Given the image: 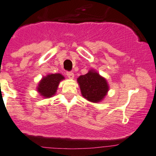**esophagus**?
<instances>
[{
  "label": "esophagus",
  "mask_w": 156,
  "mask_h": 156,
  "mask_svg": "<svg viewBox=\"0 0 156 156\" xmlns=\"http://www.w3.org/2000/svg\"><path fill=\"white\" fill-rule=\"evenodd\" d=\"M67 76L69 78L73 79V78H74V73H73V72H67Z\"/></svg>",
  "instance_id": "esophagus-1"
}]
</instances>
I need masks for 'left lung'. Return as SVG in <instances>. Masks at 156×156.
Wrapping results in <instances>:
<instances>
[{
  "label": "left lung",
  "mask_w": 156,
  "mask_h": 156,
  "mask_svg": "<svg viewBox=\"0 0 156 156\" xmlns=\"http://www.w3.org/2000/svg\"><path fill=\"white\" fill-rule=\"evenodd\" d=\"M78 83L83 98L93 103H98L103 100L108 91V83L105 78L93 70L79 76Z\"/></svg>",
  "instance_id": "obj_1"
}]
</instances>
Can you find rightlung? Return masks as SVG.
Listing matches in <instances>:
<instances>
[{
	"instance_id": "1",
	"label": "right lung",
	"mask_w": 156,
	"mask_h": 156,
	"mask_svg": "<svg viewBox=\"0 0 156 156\" xmlns=\"http://www.w3.org/2000/svg\"><path fill=\"white\" fill-rule=\"evenodd\" d=\"M64 78V76L58 73L48 75L39 82L37 91L44 98H51L54 95L58 88V83Z\"/></svg>"
}]
</instances>
